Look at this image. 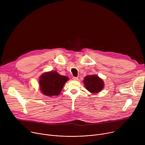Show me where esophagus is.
Listing matches in <instances>:
<instances>
[{"mask_svg": "<svg viewBox=\"0 0 145 145\" xmlns=\"http://www.w3.org/2000/svg\"><path fill=\"white\" fill-rule=\"evenodd\" d=\"M72 79H73V80H78V77H73L72 78Z\"/></svg>", "mask_w": 145, "mask_h": 145, "instance_id": "34e87169", "label": "esophagus"}]
</instances>
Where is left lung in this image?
Returning <instances> with one entry per match:
<instances>
[{"instance_id": "1", "label": "left lung", "mask_w": 145, "mask_h": 145, "mask_svg": "<svg viewBox=\"0 0 145 145\" xmlns=\"http://www.w3.org/2000/svg\"><path fill=\"white\" fill-rule=\"evenodd\" d=\"M83 82L86 89L92 93H98L104 88V82L97 75L87 76Z\"/></svg>"}]
</instances>
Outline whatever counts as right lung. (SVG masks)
<instances>
[{"instance_id": "1", "label": "right lung", "mask_w": 145, "mask_h": 145, "mask_svg": "<svg viewBox=\"0 0 145 145\" xmlns=\"http://www.w3.org/2000/svg\"><path fill=\"white\" fill-rule=\"evenodd\" d=\"M69 78L61 76L56 71L44 73L39 78L40 89L43 94L48 96L58 95Z\"/></svg>"}]
</instances>
